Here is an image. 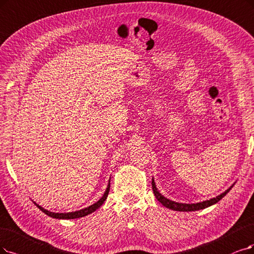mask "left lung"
<instances>
[{"instance_id": "obj_1", "label": "left lung", "mask_w": 254, "mask_h": 254, "mask_svg": "<svg viewBox=\"0 0 254 254\" xmlns=\"http://www.w3.org/2000/svg\"><path fill=\"white\" fill-rule=\"evenodd\" d=\"M233 186V185H232ZM232 186H230L227 190H225L223 193H221L220 195L215 196V198H212L210 200L207 201H203V202H199V203H192V204H185V203H179V202H175L172 201L170 199L165 198L164 195H162L159 190H157L156 187V183L154 178L152 179V187H153V191L154 194L156 196V199L160 202L163 206H165L166 208H170L172 210H176V211H195V210H200V209H204L206 207H209V206L218 203L221 199H223L225 195H226L229 190L232 189Z\"/></svg>"}]
</instances>
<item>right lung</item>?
Listing matches in <instances>:
<instances>
[{"label":"right lung","mask_w":254,"mask_h":254,"mask_svg":"<svg viewBox=\"0 0 254 254\" xmlns=\"http://www.w3.org/2000/svg\"><path fill=\"white\" fill-rule=\"evenodd\" d=\"M109 191H110V181H109V184H108V187L107 190L105 191V193H103V195L101 196V198L96 202L92 204L91 206H89V207H86V208H82L80 210H76V211H72V212H52V211H49L47 210L45 208H43L42 206H40L39 204H36L34 202V204L37 206V207L40 208V210H42L44 213H46L47 215H49V217L53 218V219H63V220H72V219H78V218H82V217H86V215L92 213L95 211L96 209H98L100 206L105 203L107 196L109 194Z\"/></svg>","instance_id":"right-lung-1"}]
</instances>
